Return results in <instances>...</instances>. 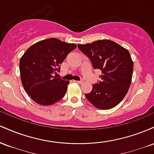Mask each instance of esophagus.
Wrapping results in <instances>:
<instances>
[{"label":"esophagus","instance_id":"1","mask_svg":"<svg viewBox=\"0 0 154 154\" xmlns=\"http://www.w3.org/2000/svg\"><path fill=\"white\" fill-rule=\"evenodd\" d=\"M75 82H77V83H79V84H81V83L83 82V81H82V80H79V81H78V80H76Z\"/></svg>","mask_w":154,"mask_h":154}]
</instances>
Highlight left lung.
Instances as JSON below:
<instances>
[{
  "mask_svg": "<svg viewBox=\"0 0 154 154\" xmlns=\"http://www.w3.org/2000/svg\"><path fill=\"white\" fill-rule=\"evenodd\" d=\"M89 58L94 69L101 70V81L94 84L85 94L88 101L99 109H110L118 105L128 93L132 82L133 61L128 49L110 40L78 44Z\"/></svg>",
  "mask_w": 154,
  "mask_h": 154,
  "instance_id": "1",
  "label": "left lung"
}]
</instances>
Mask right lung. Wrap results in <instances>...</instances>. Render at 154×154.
I'll return each instance as SVG.
<instances>
[{
  "instance_id": "obj_1",
  "label": "right lung",
  "mask_w": 154,
  "mask_h": 154,
  "mask_svg": "<svg viewBox=\"0 0 154 154\" xmlns=\"http://www.w3.org/2000/svg\"><path fill=\"white\" fill-rule=\"evenodd\" d=\"M76 48L75 43L49 38L33 44L23 54L19 61L21 81L35 103L50 106L63 98L69 82L54 75Z\"/></svg>"
}]
</instances>
